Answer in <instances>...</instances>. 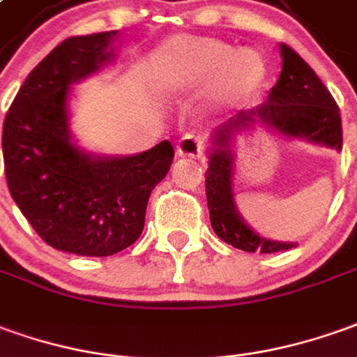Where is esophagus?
Segmentation results:
<instances>
[{
  "mask_svg": "<svg viewBox=\"0 0 357 357\" xmlns=\"http://www.w3.org/2000/svg\"><path fill=\"white\" fill-rule=\"evenodd\" d=\"M204 153L202 142L194 136L181 137V142L176 144V155L181 157H200Z\"/></svg>",
  "mask_w": 357,
  "mask_h": 357,
  "instance_id": "esophagus-1",
  "label": "esophagus"
}]
</instances>
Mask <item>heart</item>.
<instances>
[{"instance_id":"obj_1","label":"heart","mask_w":357,"mask_h":357,"mask_svg":"<svg viewBox=\"0 0 357 357\" xmlns=\"http://www.w3.org/2000/svg\"><path fill=\"white\" fill-rule=\"evenodd\" d=\"M155 85L167 93H190L204 87L210 110L239 107L266 79V61L255 50H235L211 36H178L163 44L151 63Z\"/></svg>"}]
</instances>
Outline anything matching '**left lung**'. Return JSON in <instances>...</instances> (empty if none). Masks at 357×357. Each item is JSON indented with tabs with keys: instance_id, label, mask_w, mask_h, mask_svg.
I'll list each match as a JSON object with an SVG mask.
<instances>
[{
	"instance_id": "1",
	"label": "left lung",
	"mask_w": 357,
	"mask_h": 357,
	"mask_svg": "<svg viewBox=\"0 0 357 357\" xmlns=\"http://www.w3.org/2000/svg\"><path fill=\"white\" fill-rule=\"evenodd\" d=\"M282 60L280 79L270 91L266 102L249 112H241L213 134L210 167L206 171L211 227L221 241L247 252H280L296 247V243L262 239L241 220L231 194L233 136L243 128L260 122L284 136L342 149V118L333 95L311 66L287 44H282Z\"/></svg>"
}]
</instances>
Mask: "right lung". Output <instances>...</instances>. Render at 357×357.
I'll list each match as a JSON object with an SVG mask.
<instances>
[{
    "label": "right lung",
    "mask_w": 357,
    "mask_h": 357,
    "mask_svg": "<svg viewBox=\"0 0 357 357\" xmlns=\"http://www.w3.org/2000/svg\"><path fill=\"white\" fill-rule=\"evenodd\" d=\"M114 34L58 44L29 73L3 122L15 204L44 243L79 257H110L139 239L147 200L174 157L167 139L132 157H93L70 142V87L110 60Z\"/></svg>",
    "instance_id": "add662e5"
}]
</instances>
